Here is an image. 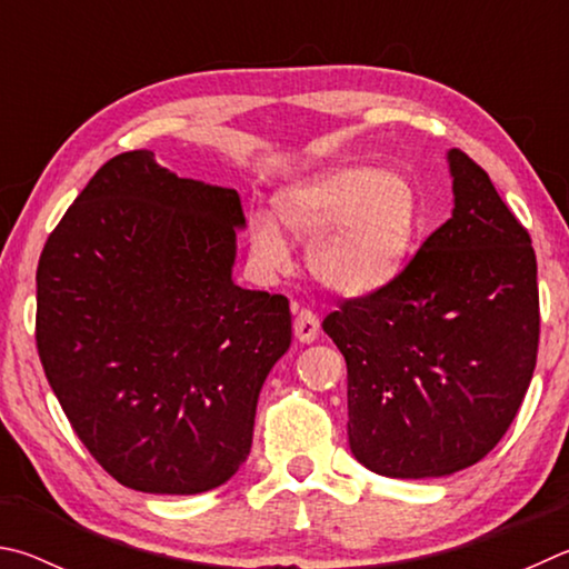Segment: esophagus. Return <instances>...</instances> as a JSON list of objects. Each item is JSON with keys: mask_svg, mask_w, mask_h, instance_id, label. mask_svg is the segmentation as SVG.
Segmentation results:
<instances>
[{"mask_svg": "<svg viewBox=\"0 0 569 569\" xmlns=\"http://www.w3.org/2000/svg\"><path fill=\"white\" fill-rule=\"evenodd\" d=\"M320 335V317H317L312 310H300L295 317V337L302 345H310L317 340Z\"/></svg>", "mask_w": 569, "mask_h": 569, "instance_id": "1", "label": "esophagus"}]
</instances>
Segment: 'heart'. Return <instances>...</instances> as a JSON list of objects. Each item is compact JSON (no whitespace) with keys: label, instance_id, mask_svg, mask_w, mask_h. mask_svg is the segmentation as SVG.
<instances>
[{"label":"heart","instance_id":"1","mask_svg":"<svg viewBox=\"0 0 569 569\" xmlns=\"http://www.w3.org/2000/svg\"><path fill=\"white\" fill-rule=\"evenodd\" d=\"M307 244V267L342 297L380 292L402 272L420 232V197L402 169L342 164L284 189L249 214V247L269 269L287 264L284 237Z\"/></svg>","mask_w":569,"mask_h":569}]
</instances>
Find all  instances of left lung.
Segmentation results:
<instances>
[{
    "label": "left lung",
    "instance_id": "left-lung-1",
    "mask_svg": "<svg viewBox=\"0 0 569 569\" xmlns=\"http://www.w3.org/2000/svg\"><path fill=\"white\" fill-rule=\"evenodd\" d=\"M455 209L380 292L322 330L347 362V435L367 470L402 480L480 462L530 387L540 342L532 239L485 169L447 154Z\"/></svg>",
    "mask_w": 569,
    "mask_h": 569
}]
</instances>
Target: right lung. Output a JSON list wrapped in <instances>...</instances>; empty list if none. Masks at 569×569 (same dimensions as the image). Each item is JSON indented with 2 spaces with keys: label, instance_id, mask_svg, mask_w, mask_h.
Wrapping results in <instances>:
<instances>
[{
  "label": "right lung",
  "instance_id": "1",
  "mask_svg": "<svg viewBox=\"0 0 569 569\" xmlns=\"http://www.w3.org/2000/svg\"><path fill=\"white\" fill-rule=\"evenodd\" d=\"M234 189L149 149L109 159L37 267V350L69 425L119 485L197 495L252 447L257 397L290 350L282 295L232 282Z\"/></svg>",
  "mask_w": 569,
  "mask_h": 569
}]
</instances>
